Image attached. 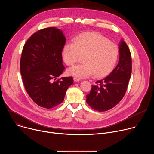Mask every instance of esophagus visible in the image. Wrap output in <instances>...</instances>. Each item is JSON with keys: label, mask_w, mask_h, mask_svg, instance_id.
<instances>
[{"label": "esophagus", "mask_w": 154, "mask_h": 154, "mask_svg": "<svg viewBox=\"0 0 154 154\" xmlns=\"http://www.w3.org/2000/svg\"><path fill=\"white\" fill-rule=\"evenodd\" d=\"M74 82H80V79L78 78V77H74Z\"/></svg>", "instance_id": "obj_1"}]
</instances>
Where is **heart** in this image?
Instances as JSON below:
<instances>
[{"instance_id": "obj_1", "label": "heart", "mask_w": 154, "mask_h": 154, "mask_svg": "<svg viewBox=\"0 0 154 154\" xmlns=\"http://www.w3.org/2000/svg\"><path fill=\"white\" fill-rule=\"evenodd\" d=\"M116 44L102 35L86 32L78 35L74 43H66L62 51L63 58L68 66L77 63L83 57L85 63L68 69V74L76 77L85 78L93 74L96 77L107 75L114 68L118 57Z\"/></svg>"}]
</instances>
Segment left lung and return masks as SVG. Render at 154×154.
Here are the masks:
<instances>
[{
  "label": "left lung",
  "instance_id": "obj_1",
  "mask_svg": "<svg viewBox=\"0 0 154 154\" xmlns=\"http://www.w3.org/2000/svg\"><path fill=\"white\" fill-rule=\"evenodd\" d=\"M119 59L113 71L93 85L86 95V102L98 112H105L116 106L124 97L131 73V56L126 43L119 45Z\"/></svg>",
  "mask_w": 154,
  "mask_h": 154
}]
</instances>
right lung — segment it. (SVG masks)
Segmentation results:
<instances>
[{
	"label": "right lung",
	"mask_w": 154,
	"mask_h": 154,
	"mask_svg": "<svg viewBox=\"0 0 154 154\" xmlns=\"http://www.w3.org/2000/svg\"><path fill=\"white\" fill-rule=\"evenodd\" d=\"M65 42L61 30L48 27L34 33L23 47L20 61L22 79L29 96L41 107L50 109L62 103L74 82L72 77L56 80L65 70L62 58Z\"/></svg>",
	"instance_id": "1"
}]
</instances>
